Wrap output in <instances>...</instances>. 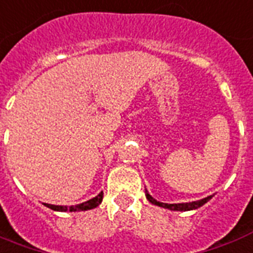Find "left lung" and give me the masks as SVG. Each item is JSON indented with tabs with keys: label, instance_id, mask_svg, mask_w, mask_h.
I'll return each mask as SVG.
<instances>
[{
	"label": "left lung",
	"instance_id": "left-lung-1",
	"mask_svg": "<svg viewBox=\"0 0 253 253\" xmlns=\"http://www.w3.org/2000/svg\"><path fill=\"white\" fill-rule=\"evenodd\" d=\"M146 198L148 199V202L152 204H155V206H159V207L163 208H169V210H172V211H191V210H196V208L202 207L203 204H206L208 200L211 199L212 196H207V198H204L202 200H196V202H191V203H178V204H167V203H161V202H158L152 198L150 194L146 190Z\"/></svg>",
	"mask_w": 253,
	"mask_h": 253
}]
</instances>
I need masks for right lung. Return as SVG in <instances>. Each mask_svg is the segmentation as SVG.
<instances>
[{
  "mask_svg": "<svg viewBox=\"0 0 253 253\" xmlns=\"http://www.w3.org/2000/svg\"><path fill=\"white\" fill-rule=\"evenodd\" d=\"M102 199H103V192H101L99 195L95 196V198H92V199L87 200V202H84V203L77 204V206H70V207H67V206H53V204H46V207L51 208L54 211H70V212H75V211H86V210H91V208L98 207L99 204L102 203Z\"/></svg>",
  "mask_w": 253,
  "mask_h": 253,
  "instance_id": "right-lung-1",
  "label": "right lung"
}]
</instances>
